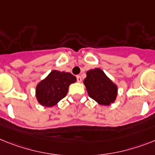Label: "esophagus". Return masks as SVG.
<instances>
[{
	"label": "esophagus",
	"instance_id": "1",
	"mask_svg": "<svg viewBox=\"0 0 155 155\" xmlns=\"http://www.w3.org/2000/svg\"><path fill=\"white\" fill-rule=\"evenodd\" d=\"M76 79H77V81L79 82V83H80V82L82 81V77L80 75H76Z\"/></svg>",
	"mask_w": 155,
	"mask_h": 155
}]
</instances>
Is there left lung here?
<instances>
[{"mask_svg":"<svg viewBox=\"0 0 155 155\" xmlns=\"http://www.w3.org/2000/svg\"><path fill=\"white\" fill-rule=\"evenodd\" d=\"M84 83L90 97L97 103L109 106L115 101L117 87L100 68L89 70Z\"/></svg>","mask_w":155,"mask_h":155,"instance_id":"1","label":"left lung"}]
</instances>
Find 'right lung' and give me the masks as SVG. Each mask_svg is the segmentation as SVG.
Masks as SVG:
<instances>
[{"label": "right lung", "mask_w": 155, "mask_h": 155, "mask_svg": "<svg viewBox=\"0 0 155 155\" xmlns=\"http://www.w3.org/2000/svg\"><path fill=\"white\" fill-rule=\"evenodd\" d=\"M76 81V77L69 72L53 70L36 87V97L44 106H55L65 97L71 84Z\"/></svg>", "instance_id": "obj_1"}]
</instances>
